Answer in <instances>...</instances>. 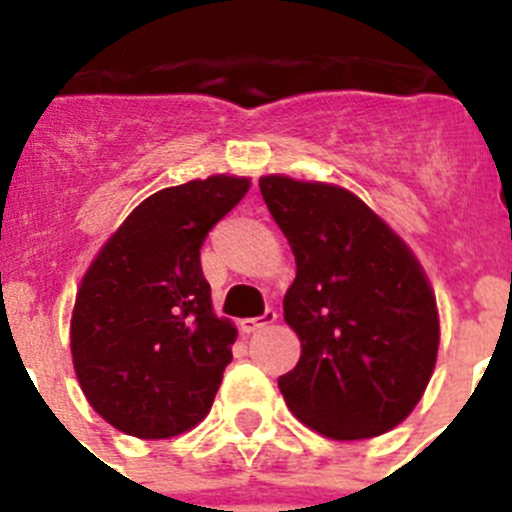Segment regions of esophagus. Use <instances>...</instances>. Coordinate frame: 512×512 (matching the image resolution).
Wrapping results in <instances>:
<instances>
[{
    "label": "esophagus",
    "mask_w": 512,
    "mask_h": 512,
    "mask_svg": "<svg viewBox=\"0 0 512 512\" xmlns=\"http://www.w3.org/2000/svg\"><path fill=\"white\" fill-rule=\"evenodd\" d=\"M274 320H277V310H274V307H266V312L264 315H259V318L241 320V328H243V333H256V330L266 328V325H271Z\"/></svg>",
    "instance_id": "34e87169"
}]
</instances>
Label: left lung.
Segmentation results:
<instances>
[{
	"label": "left lung",
	"mask_w": 512,
	"mask_h": 512,
	"mask_svg": "<svg viewBox=\"0 0 512 512\" xmlns=\"http://www.w3.org/2000/svg\"><path fill=\"white\" fill-rule=\"evenodd\" d=\"M259 187L297 261L284 320L302 354L279 377L289 410L336 441L392 431L438 354L436 297L418 259L348 189L279 174Z\"/></svg>",
	"instance_id": "left-lung-1"
}]
</instances>
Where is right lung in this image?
<instances>
[{
    "mask_svg": "<svg viewBox=\"0 0 512 512\" xmlns=\"http://www.w3.org/2000/svg\"><path fill=\"white\" fill-rule=\"evenodd\" d=\"M248 187L217 174L151 194L81 279L74 369L89 405L117 431L171 438L210 413L238 330L212 312L200 248Z\"/></svg>",
    "mask_w": 512,
    "mask_h": 512,
    "instance_id": "1",
    "label": "right lung"
}]
</instances>
